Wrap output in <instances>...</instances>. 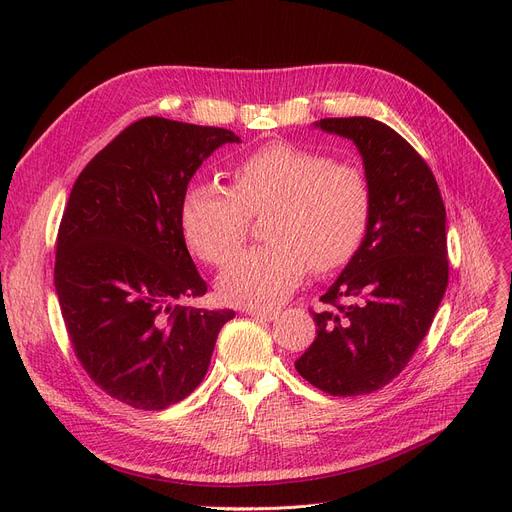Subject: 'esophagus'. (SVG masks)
<instances>
[{"label": "esophagus", "mask_w": 512, "mask_h": 512, "mask_svg": "<svg viewBox=\"0 0 512 512\" xmlns=\"http://www.w3.org/2000/svg\"><path fill=\"white\" fill-rule=\"evenodd\" d=\"M247 313H249L251 317L265 319V321H274V319L280 315L278 309H247Z\"/></svg>", "instance_id": "1"}]
</instances>
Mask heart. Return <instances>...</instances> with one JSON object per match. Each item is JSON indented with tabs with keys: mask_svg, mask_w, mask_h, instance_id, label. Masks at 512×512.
<instances>
[{
	"mask_svg": "<svg viewBox=\"0 0 512 512\" xmlns=\"http://www.w3.org/2000/svg\"><path fill=\"white\" fill-rule=\"evenodd\" d=\"M230 188H188L182 232L203 261L224 267L240 251L251 215H263L267 245L242 253L220 278L222 299L242 307L276 305L301 284L309 267L334 272L367 238L373 191L367 174L288 141H272L236 159Z\"/></svg>",
	"mask_w": 512,
	"mask_h": 512,
	"instance_id": "heart-1",
	"label": "heart"
}]
</instances>
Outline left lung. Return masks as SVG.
<instances>
[{
	"label": "left lung",
	"mask_w": 512,
	"mask_h": 512,
	"mask_svg": "<svg viewBox=\"0 0 512 512\" xmlns=\"http://www.w3.org/2000/svg\"><path fill=\"white\" fill-rule=\"evenodd\" d=\"M317 128L351 139L373 191L359 253L313 311L317 336L294 367L332 396L390 384L425 338L448 286L446 209L423 157L373 118H324Z\"/></svg>",
	"instance_id": "left-lung-1"
}]
</instances>
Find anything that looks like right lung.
Instances as JSON below:
<instances>
[{
    "instance_id": "obj_1",
    "label": "right lung",
    "mask_w": 512,
    "mask_h": 512,
    "mask_svg": "<svg viewBox=\"0 0 512 512\" xmlns=\"http://www.w3.org/2000/svg\"><path fill=\"white\" fill-rule=\"evenodd\" d=\"M232 130L166 118L124 128L76 178L56 247V292L74 355L112 398L166 409L205 378L230 309L182 307L205 280L188 255L186 186Z\"/></svg>"
}]
</instances>
